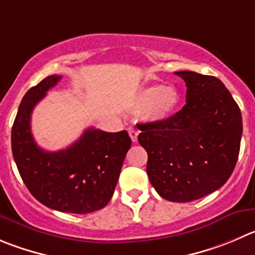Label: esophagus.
<instances>
[{
    "label": "esophagus",
    "mask_w": 255,
    "mask_h": 255,
    "mask_svg": "<svg viewBox=\"0 0 255 255\" xmlns=\"http://www.w3.org/2000/svg\"><path fill=\"white\" fill-rule=\"evenodd\" d=\"M129 135L131 137V140L134 142L137 141V135H139V131H137L135 128H129Z\"/></svg>",
    "instance_id": "obj_1"
}]
</instances>
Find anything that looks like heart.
I'll return each mask as SVG.
<instances>
[{
    "label": "heart",
    "mask_w": 255,
    "mask_h": 255,
    "mask_svg": "<svg viewBox=\"0 0 255 255\" xmlns=\"http://www.w3.org/2000/svg\"><path fill=\"white\" fill-rule=\"evenodd\" d=\"M179 96L173 87H162L154 85L144 89L137 98V106L141 109L150 108V113L155 119H165L175 110Z\"/></svg>",
    "instance_id": "obj_1"
}]
</instances>
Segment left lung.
Listing matches in <instances>:
<instances>
[{"mask_svg":"<svg viewBox=\"0 0 255 255\" xmlns=\"http://www.w3.org/2000/svg\"><path fill=\"white\" fill-rule=\"evenodd\" d=\"M186 104L164 120L140 124L139 142L147 152L146 173L169 202L196 200L222 188L241 149L243 121L238 104L219 79L178 71Z\"/></svg>","mask_w":255,"mask_h":255,"instance_id":"1","label":"left lung"}]
</instances>
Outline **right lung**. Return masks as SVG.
I'll use <instances>...</instances> for the list:
<instances>
[{"label":"right lung","mask_w":255,"mask_h":255,"mask_svg":"<svg viewBox=\"0 0 255 255\" xmlns=\"http://www.w3.org/2000/svg\"><path fill=\"white\" fill-rule=\"evenodd\" d=\"M61 80L51 75L23 96L11 132L12 154L28 191L41 204L74 214L103 209L113 198L131 139L126 130L106 132L89 128L67 149L46 151L31 131V114Z\"/></svg>","instance_id":"obj_1"}]
</instances>
